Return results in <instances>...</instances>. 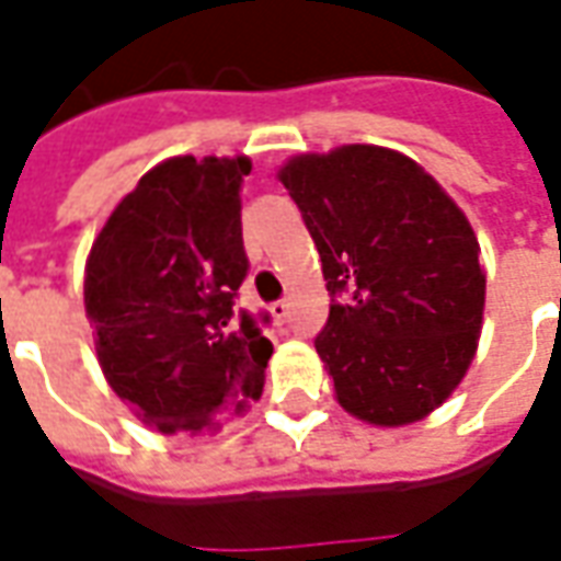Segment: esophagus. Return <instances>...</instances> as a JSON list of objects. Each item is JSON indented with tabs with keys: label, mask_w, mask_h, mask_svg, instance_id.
<instances>
[{
	"label": "esophagus",
	"mask_w": 561,
	"mask_h": 561,
	"mask_svg": "<svg viewBox=\"0 0 561 561\" xmlns=\"http://www.w3.org/2000/svg\"><path fill=\"white\" fill-rule=\"evenodd\" d=\"M270 316L276 318L279 324H285L288 316H291V304H288V300H276V304H270Z\"/></svg>",
	"instance_id": "34e87169"
}]
</instances>
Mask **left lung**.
<instances>
[{
    "instance_id": "8db88e82",
    "label": "left lung",
    "mask_w": 561,
    "mask_h": 561,
    "mask_svg": "<svg viewBox=\"0 0 561 561\" xmlns=\"http://www.w3.org/2000/svg\"><path fill=\"white\" fill-rule=\"evenodd\" d=\"M282 185L330 291L316 336L336 400L378 426L421 421L466 376L483 318L481 245L430 173L393 149L297 156Z\"/></svg>"
}]
</instances>
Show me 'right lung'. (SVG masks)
<instances>
[{
  "instance_id": "right-lung-1",
  "label": "right lung",
  "mask_w": 561,
  "mask_h": 561,
  "mask_svg": "<svg viewBox=\"0 0 561 561\" xmlns=\"http://www.w3.org/2000/svg\"><path fill=\"white\" fill-rule=\"evenodd\" d=\"M249 171V159L161 161L92 243L83 300L99 364L159 433H219L264 390L270 316L237 309Z\"/></svg>"
}]
</instances>
